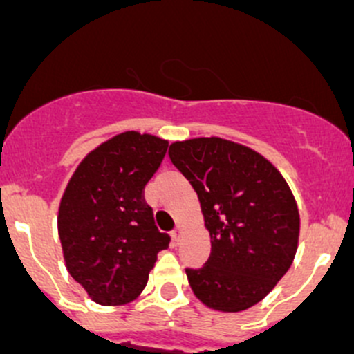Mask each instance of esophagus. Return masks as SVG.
I'll return each mask as SVG.
<instances>
[{
  "label": "esophagus",
  "mask_w": 354,
  "mask_h": 354,
  "mask_svg": "<svg viewBox=\"0 0 354 354\" xmlns=\"http://www.w3.org/2000/svg\"><path fill=\"white\" fill-rule=\"evenodd\" d=\"M181 233H183V226H181V224H178L176 230L173 231V238H174V241H180Z\"/></svg>",
  "instance_id": "esophagus-1"
}]
</instances>
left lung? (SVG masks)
I'll return each instance as SVG.
<instances>
[{"label": "left lung", "mask_w": 354, "mask_h": 354, "mask_svg": "<svg viewBox=\"0 0 354 354\" xmlns=\"http://www.w3.org/2000/svg\"><path fill=\"white\" fill-rule=\"evenodd\" d=\"M171 162L190 181L210 234L202 269H187L194 295L217 312L262 301L295 260L299 212L276 166L246 145L219 137L173 142Z\"/></svg>", "instance_id": "left-lung-1"}]
</instances>
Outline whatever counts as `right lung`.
Instances as JSON below:
<instances>
[{
	"label": "right lung",
	"instance_id": "add662e5",
	"mask_svg": "<svg viewBox=\"0 0 354 354\" xmlns=\"http://www.w3.org/2000/svg\"><path fill=\"white\" fill-rule=\"evenodd\" d=\"M167 145L133 130L114 135L82 159L63 192L58 234L65 266L99 305L137 299L157 253L169 246L144 198Z\"/></svg>",
	"mask_w": 354,
	"mask_h": 354
}]
</instances>
